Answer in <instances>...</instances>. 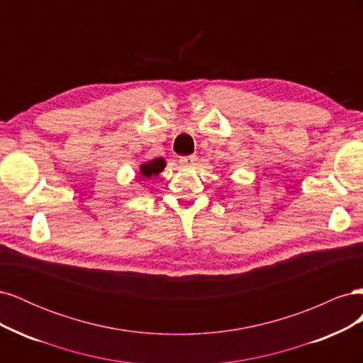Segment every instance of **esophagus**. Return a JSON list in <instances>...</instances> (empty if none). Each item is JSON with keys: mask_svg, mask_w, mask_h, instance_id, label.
I'll return each instance as SVG.
<instances>
[{"mask_svg": "<svg viewBox=\"0 0 363 363\" xmlns=\"http://www.w3.org/2000/svg\"><path fill=\"white\" fill-rule=\"evenodd\" d=\"M180 164L182 167H192V164L196 162V156H183V157H180Z\"/></svg>", "mask_w": 363, "mask_h": 363, "instance_id": "34e87169", "label": "esophagus"}]
</instances>
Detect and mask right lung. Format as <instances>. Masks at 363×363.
Segmentation results:
<instances>
[{
	"label": "right lung",
	"mask_w": 363,
	"mask_h": 363,
	"mask_svg": "<svg viewBox=\"0 0 363 363\" xmlns=\"http://www.w3.org/2000/svg\"><path fill=\"white\" fill-rule=\"evenodd\" d=\"M163 168H164V160L162 157H157L148 163L140 164V174L147 179L156 177V175H159V172L163 171Z\"/></svg>",
	"instance_id": "right-lung-1"
}]
</instances>
